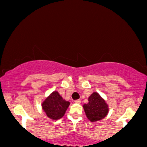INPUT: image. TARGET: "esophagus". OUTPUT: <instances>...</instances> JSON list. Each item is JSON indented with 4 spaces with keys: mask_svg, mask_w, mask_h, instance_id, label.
<instances>
[{
    "mask_svg": "<svg viewBox=\"0 0 147 147\" xmlns=\"http://www.w3.org/2000/svg\"><path fill=\"white\" fill-rule=\"evenodd\" d=\"M75 102L76 103L80 104V102H81V100H80V99H76V100H75Z\"/></svg>",
    "mask_w": 147,
    "mask_h": 147,
    "instance_id": "1",
    "label": "esophagus"
}]
</instances>
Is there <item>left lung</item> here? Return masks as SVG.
<instances>
[{
  "instance_id": "obj_1",
  "label": "left lung",
  "mask_w": 147,
  "mask_h": 147,
  "mask_svg": "<svg viewBox=\"0 0 147 147\" xmlns=\"http://www.w3.org/2000/svg\"><path fill=\"white\" fill-rule=\"evenodd\" d=\"M88 104L83 105L87 117L92 122L99 121L105 117L109 111L105 101L97 92H93L88 99Z\"/></svg>"
}]
</instances>
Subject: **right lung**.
Here are the masks:
<instances>
[{
	"label": "right lung",
	"mask_w": 147,
	"mask_h": 147,
	"mask_svg": "<svg viewBox=\"0 0 147 147\" xmlns=\"http://www.w3.org/2000/svg\"><path fill=\"white\" fill-rule=\"evenodd\" d=\"M69 103L64 100L57 92H53L42 103V109L48 117L57 120L62 117L69 107Z\"/></svg>",
	"instance_id": "add662e5"
}]
</instances>
